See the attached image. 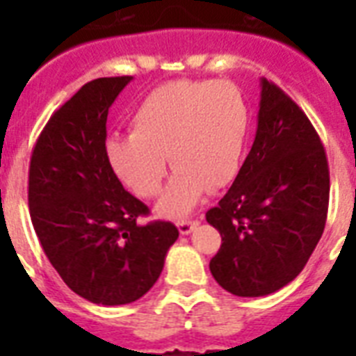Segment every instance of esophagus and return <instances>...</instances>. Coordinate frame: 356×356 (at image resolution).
Here are the masks:
<instances>
[{
    "instance_id": "esophagus-1",
    "label": "esophagus",
    "mask_w": 356,
    "mask_h": 356,
    "mask_svg": "<svg viewBox=\"0 0 356 356\" xmlns=\"http://www.w3.org/2000/svg\"><path fill=\"white\" fill-rule=\"evenodd\" d=\"M197 225H200V222H197V220H179L177 222L179 233L181 234H190L195 227H197Z\"/></svg>"
}]
</instances>
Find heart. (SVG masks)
<instances>
[{"instance_id": "obj_1", "label": "heart", "mask_w": 356, "mask_h": 356, "mask_svg": "<svg viewBox=\"0 0 356 356\" xmlns=\"http://www.w3.org/2000/svg\"><path fill=\"white\" fill-rule=\"evenodd\" d=\"M249 131V107L231 81H173L140 103L133 133L107 140V161L116 177L138 197H155L175 168L156 205L162 216H183L205 190L234 181Z\"/></svg>"}]
</instances>
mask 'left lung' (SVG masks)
Masks as SVG:
<instances>
[{"label": "left lung", "instance_id": "1", "mask_svg": "<svg viewBox=\"0 0 356 356\" xmlns=\"http://www.w3.org/2000/svg\"><path fill=\"white\" fill-rule=\"evenodd\" d=\"M257 134L233 186L207 222L222 234L211 260L218 284L260 298L301 273L325 229L329 164L307 114L270 81H260Z\"/></svg>", "mask_w": 356, "mask_h": 356}]
</instances>
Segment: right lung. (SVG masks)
I'll return each mask as SVG.
<instances>
[{"label": "right lung", "instance_id": "add662e5", "mask_svg": "<svg viewBox=\"0 0 356 356\" xmlns=\"http://www.w3.org/2000/svg\"><path fill=\"white\" fill-rule=\"evenodd\" d=\"M133 77L86 83L53 113L29 166V211L44 253L77 296L96 305L140 299L177 240L170 222L138 223L149 209L107 161L108 108Z\"/></svg>", "mask_w": 356, "mask_h": 356}]
</instances>
